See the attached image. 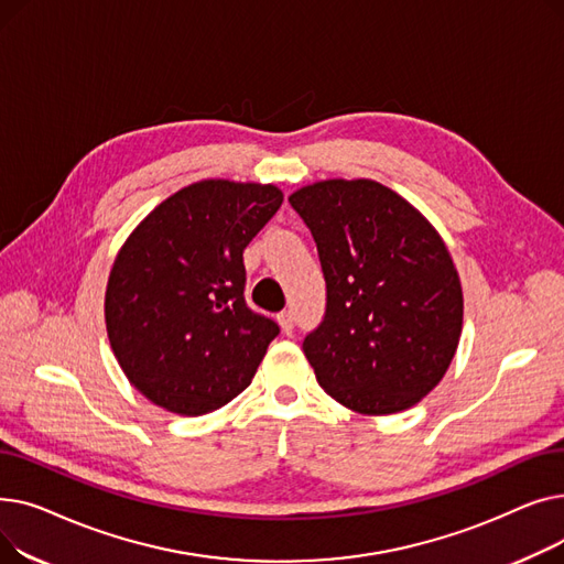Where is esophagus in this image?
<instances>
[{
	"label": "esophagus",
	"mask_w": 564,
	"mask_h": 564,
	"mask_svg": "<svg viewBox=\"0 0 564 564\" xmlns=\"http://www.w3.org/2000/svg\"><path fill=\"white\" fill-rule=\"evenodd\" d=\"M276 322H279V327H281V332H283V334H292L294 317H292V313H290V311L279 313V315H276Z\"/></svg>",
	"instance_id": "esophagus-1"
}]
</instances>
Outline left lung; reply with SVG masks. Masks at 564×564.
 <instances>
[{"label": "left lung", "mask_w": 564, "mask_h": 564, "mask_svg": "<svg viewBox=\"0 0 564 564\" xmlns=\"http://www.w3.org/2000/svg\"><path fill=\"white\" fill-rule=\"evenodd\" d=\"M317 245L327 313L304 354L319 387L364 416L419 404L446 375L464 297L436 228L381 183L319 181L288 196Z\"/></svg>", "instance_id": "obj_1"}]
</instances>
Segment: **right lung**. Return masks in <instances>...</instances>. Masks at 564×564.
Returning <instances> with one entry per match:
<instances>
[{"label":"right lung","instance_id":"right-lung-1","mask_svg":"<svg viewBox=\"0 0 564 564\" xmlns=\"http://www.w3.org/2000/svg\"><path fill=\"white\" fill-rule=\"evenodd\" d=\"M281 203L276 185L210 177L130 232L109 272L105 324L143 398L200 416L249 387L279 324L247 306L242 253Z\"/></svg>","mask_w":564,"mask_h":564}]
</instances>
